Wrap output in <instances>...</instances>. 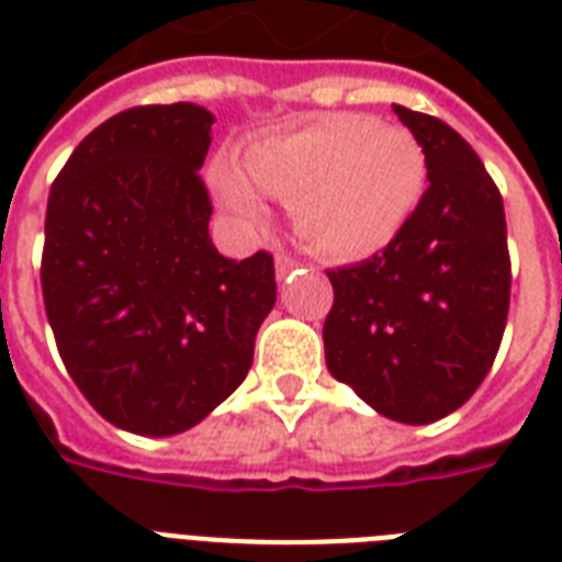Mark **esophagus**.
<instances>
[{"label":"esophagus","instance_id":"esophagus-1","mask_svg":"<svg viewBox=\"0 0 562 562\" xmlns=\"http://www.w3.org/2000/svg\"><path fill=\"white\" fill-rule=\"evenodd\" d=\"M297 259H294V256H289V254H277V277H289L291 271H294V268H297Z\"/></svg>","mask_w":562,"mask_h":562}]
</instances>
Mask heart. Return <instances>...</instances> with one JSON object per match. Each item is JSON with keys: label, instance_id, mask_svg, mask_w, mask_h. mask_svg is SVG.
Returning <instances> with one entry per match:
<instances>
[{"label": "heart", "instance_id": "heart-1", "mask_svg": "<svg viewBox=\"0 0 562 562\" xmlns=\"http://www.w3.org/2000/svg\"><path fill=\"white\" fill-rule=\"evenodd\" d=\"M426 154L405 127L333 113L247 145L245 169L215 160L212 192L229 215L256 224L265 198L289 201L294 233L315 254L361 259L400 236L426 192Z\"/></svg>", "mask_w": 562, "mask_h": 562}]
</instances>
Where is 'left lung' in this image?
<instances>
[{"label":"left lung","mask_w":562,"mask_h":562,"mask_svg":"<svg viewBox=\"0 0 562 562\" xmlns=\"http://www.w3.org/2000/svg\"><path fill=\"white\" fill-rule=\"evenodd\" d=\"M426 154L428 189L400 236L329 273L326 368L382 417L426 426L479 391L510 308L505 203L458 131L393 104Z\"/></svg>","instance_id":"left-lung-1"}]
</instances>
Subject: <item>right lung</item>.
Returning <instances> with one entry per match:
<instances>
[{"mask_svg": "<svg viewBox=\"0 0 562 562\" xmlns=\"http://www.w3.org/2000/svg\"><path fill=\"white\" fill-rule=\"evenodd\" d=\"M206 108L148 104L83 136L48 192L43 303L78 391L113 426L180 435L254 364L277 303L273 256L215 250L198 169Z\"/></svg>", "mask_w": 562, "mask_h": 562, "instance_id": "add662e5", "label": "right lung"}]
</instances>
